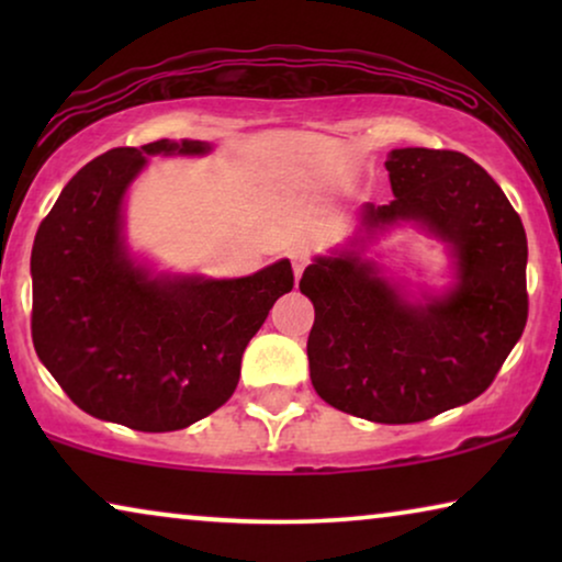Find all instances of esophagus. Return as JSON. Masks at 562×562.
<instances>
[{
  "instance_id": "esophagus-1",
  "label": "esophagus",
  "mask_w": 562,
  "mask_h": 562,
  "mask_svg": "<svg viewBox=\"0 0 562 562\" xmlns=\"http://www.w3.org/2000/svg\"><path fill=\"white\" fill-rule=\"evenodd\" d=\"M289 258H291V266H294V276L299 279V276L304 273L306 263H310V258H306V250L304 248H291Z\"/></svg>"
}]
</instances>
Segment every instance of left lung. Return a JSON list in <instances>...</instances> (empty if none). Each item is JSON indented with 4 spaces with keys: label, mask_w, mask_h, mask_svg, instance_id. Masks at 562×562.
<instances>
[{
    "label": "left lung",
    "mask_w": 562,
    "mask_h": 562,
    "mask_svg": "<svg viewBox=\"0 0 562 562\" xmlns=\"http://www.w3.org/2000/svg\"><path fill=\"white\" fill-rule=\"evenodd\" d=\"M386 171L394 199L358 206L356 233L314 258L299 289L314 304V391L352 417L412 425L481 396L525 333L527 235L498 183L463 153L396 148ZM402 224L446 245L450 288L412 295L364 256Z\"/></svg>",
    "instance_id": "obj_1"
}]
</instances>
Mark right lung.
Here are the masks:
<instances>
[{
    "instance_id": "obj_1",
    "label": "right lung",
    "mask_w": 562,
    "mask_h": 562,
    "mask_svg": "<svg viewBox=\"0 0 562 562\" xmlns=\"http://www.w3.org/2000/svg\"><path fill=\"white\" fill-rule=\"evenodd\" d=\"M212 143L114 148L81 168L41 222L30 258L41 363L91 417L173 432L220 409L250 337L294 289L286 258L243 279L158 273L130 250L125 196L153 156Z\"/></svg>"
}]
</instances>
